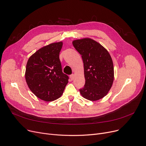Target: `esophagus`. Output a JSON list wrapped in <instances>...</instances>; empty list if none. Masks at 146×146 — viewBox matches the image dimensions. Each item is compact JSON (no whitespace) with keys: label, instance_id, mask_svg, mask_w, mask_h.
Listing matches in <instances>:
<instances>
[{"label":"esophagus","instance_id":"esophagus-1","mask_svg":"<svg viewBox=\"0 0 146 146\" xmlns=\"http://www.w3.org/2000/svg\"><path fill=\"white\" fill-rule=\"evenodd\" d=\"M70 80H71V81H72V80H74V74H72V75H71L70 76Z\"/></svg>","mask_w":146,"mask_h":146}]
</instances>
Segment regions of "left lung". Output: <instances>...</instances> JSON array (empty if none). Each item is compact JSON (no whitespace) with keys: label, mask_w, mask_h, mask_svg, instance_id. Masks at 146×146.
I'll list each match as a JSON object with an SVG mask.
<instances>
[{"label":"left lung","mask_w":146,"mask_h":146,"mask_svg":"<svg viewBox=\"0 0 146 146\" xmlns=\"http://www.w3.org/2000/svg\"><path fill=\"white\" fill-rule=\"evenodd\" d=\"M72 44L81 55L85 83L80 89L82 96L97 101L106 96L114 81V66L107 50L90 38L75 40Z\"/></svg>","instance_id":"1"}]
</instances>
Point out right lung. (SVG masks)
I'll use <instances>...</instances> for the list:
<instances>
[{"label": "right lung", "instance_id": "obj_1", "mask_svg": "<svg viewBox=\"0 0 146 146\" xmlns=\"http://www.w3.org/2000/svg\"><path fill=\"white\" fill-rule=\"evenodd\" d=\"M62 42L43 47L28 59L25 79L31 91L45 101H54L62 96L68 76L62 72L59 52Z\"/></svg>", "mask_w": 146, "mask_h": 146}]
</instances>
